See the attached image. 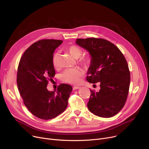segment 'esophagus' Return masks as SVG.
Masks as SVG:
<instances>
[{"label":"esophagus","mask_w":149,"mask_h":149,"mask_svg":"<svg viewBox=\"0 0 149 149\" xmlns=\"http://www.w3.org/2000/svg\"><path fill=\"white\" fill-rule=\"evenodd\" d=\"M80 88V87L79 86H74L73 87V90H76V89H79Z\"/></svg>","instance_id":"obj_1"}]
</instances>
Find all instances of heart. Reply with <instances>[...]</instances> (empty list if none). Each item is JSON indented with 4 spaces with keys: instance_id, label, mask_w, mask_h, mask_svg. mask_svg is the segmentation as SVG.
<instances>
[{
    "instance_id": "1",
    "label": "heart",
    "mask_w": 149,
    "mask_h": 149,
    "mask_svg": "<svg viewBox=\"0 0 149 149\" xmlns=\"http://www.w3.org/2000/svg\"><path fill=\"white\" fill-rule=\"evenodd\" d=\"M68 51L74 58H79L83 54V50L76 45L69 46L68 48ZM58 52H55L52 57V63L54 67L57 68L58 66ZM80 63L85 68H88L92 63V58L90 56H85L81 57L79 60ZM83 75V70L80 68H69L66 69L62 73L61 77L62 80L65 83L70 84H78L80 82V78Z\"/></svg>"
}]
</instances>
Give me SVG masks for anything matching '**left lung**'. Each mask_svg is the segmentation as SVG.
<instances>
[{
  "mask_svg": "<svg viewBox=\"0 0 149 149\" xmlns=\"http://www.w3.org/2000/svg\"><path fill=\"white\" fill-rule=\"evenodd\" d=\"M76 43L92 57L87 81L100 83L99 92L90 90L89 110L103 118L113 116L124 107L129 93L130 74L126 58L118 47L103 38H77Z\"/></svg>",
  "mask_w": 149,
  "mask_h": 149,
  "instance_id": "obj_1",
  "label": "left lung"
}]
</instances>
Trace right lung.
<instances>
[{
    "label": "right lung",
    "instance_id": "right-lung-1",
    "mask_svg": "<svg viewBox=\"0 0 149 149\" xmlns=\"http://www.w3.org/2000/svg\"><path fill=\"white\" fill-rule=\"evenodd\" d=\"M62 42L54 39L38 40L25 51L19 63L17 83L23 102L31 113L42 120L54 118L64 112L72 91L68 84L59 85L56 92L46 88L56 74L53 54Z\"/></svg>",
    "mask_w": 149,
    "mask_h": 149
}]
</instances>
